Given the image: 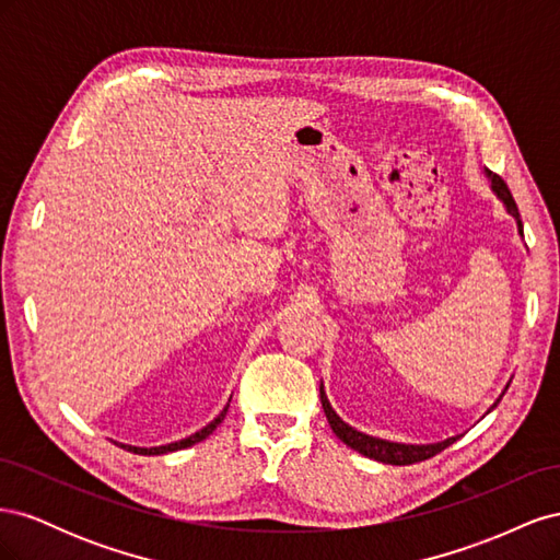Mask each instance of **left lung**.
Listing matches in <instances>:
<instances>
[{
	"instance_id": "8db88e82",
	"label": "left lung",
	"mask_w": 560,
	"mask_h": 560,
	"mask_svg": "<svg viewBox=\"0 0 560 560\" xmlns=\"http://www.w3.org/2000/svg\"><path fill=\"white\" fill-rule=\"evenodd\" d=\"M486 175L490 179V189H493L495 196L504 202L506 212H510L516 219L518 233H523V224H521V214H518V208H516V200H514L512 191L506 189L504 179L500 175H495V173H490V171H486ZM506 387H510V383H506ZM506 387H504V393H506ZM502 395H500V399H502ZM500 399L493 406H498ZM319 401H322V409H325V416L329 420L334 434L341 439L346 446H350L352 451H358V453L371 457V460H378V463H385V465H413V463H422V460H428V457H432L436 453H442L444 448H448L453 442H457V436L444 439V442H439V444H418V446L416 444L387 442V439L369 436V434H364L360 430H354V428L348 425V422H343L341 418H338L336 411L331 409L327 395H325V385H319ZM493 406H490V409H493Z\"/></svg>"
}]
</instances>
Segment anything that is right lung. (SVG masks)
<instances>
[{
    "label": "right lung",
    "instance_id": "right-lung-1",
    "mask_svg": "<svg viewBox=\"0 0 560 560\" xmlns=\"http://www.w3.org/2000/svg\"><path fill=\"white\" fill-rule=\"evenodd\" d=\"M231 401V399H229ZM226 411H229V404L224 406V411L219 413L212 422H208L206 428L202 430H198L196 434H191V436H186V439H179V442H175V444H165V446H154V448H140V446H128V444H121V448H126V451H130V453H138V455H163V453H173V451H182V448H189V446H194V444H198V442H202V439L206 436H210L214 430H217V425L219 422L224 420V416H226Z\"/></svg>",
    "mask_w": 560,
    "mask_h": 560
}]
</instances>
